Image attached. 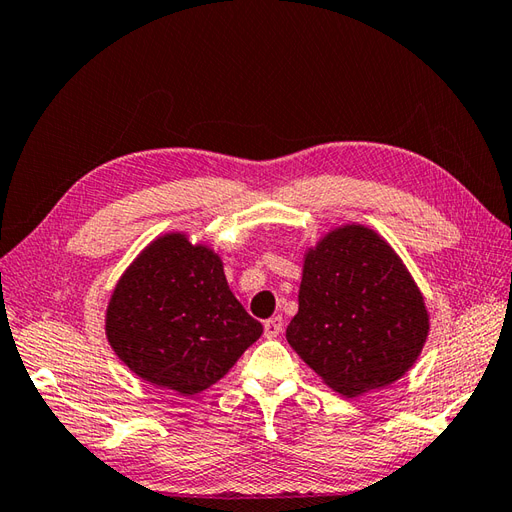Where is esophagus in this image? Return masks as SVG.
<instances>
[{
	"instance_id": "obj_1",
	"label": "esophagus",
	"mask_w": 512,
	"mask_h": 512,
	"mask_svg": "<svg viewBox=\"0 0 512 512\" xmlns=\"http://www.w3.org/2000/svg\"><path fill=\"white\" fill-rule=\"evenodd\" d=\"M282 326H285V322H282V317H271V320L265 322V335L269 339H274L282 333Z\"/></svg>"
}]
</instances>
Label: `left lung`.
Returning a JSON list of instances; mask_svg holds the SVG:
<instances>
[{
    "mask_svg": "<svg viewBox=\"0 0 512 512\" xmlns=\"http://www.w3.org/2000/svg\"><path fill=\"white\" fill-rule=\"evenodd\" d=\"M429 335L425 298L390 243L348 223L306 249L287 342L348 399L399 381Z\"/></svg>",
    "mask_w": 512,
    "mask_h": 512,
    "instance_id": "8db88e82",
    "label": "left lung"
}]
</instances>
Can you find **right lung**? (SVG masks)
Instances as JSON below:
<instances>
[{"label": "right lung", "mask_w": 512, "mask_h": 512, "mask_svg": "<svg viewBox=\"0 0 512 512\" xmlns=\"http://www.w3.org/2000/svg\"><path fill=\"white\" fill-rule=\"evenodd\" d=\"M118 359L157 388L192 396L223 379L263 335L227 287L221 256L170 232L120 276L105 315Z\"/></svg>", "instance_id": "obj_1"}]
</instances>
